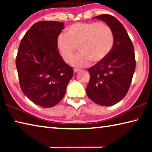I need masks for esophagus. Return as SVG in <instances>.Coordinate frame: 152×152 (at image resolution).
Here are the masks:
<instances>
[{"instance_id":"esophagus-1","label":"esophagus","mask_w":152,"mask_h":152,"mask_svg":"<svg viewBox=\"0 0 152 152\" xmlns=\"http://www.w3.org/2000/svg\"><path fill=\"white\" fill-rule=\"evenodd\" d=\"M80 70H80V69H78V68H74V73H78V72H80Z\"/></svg>"}]
</instances>
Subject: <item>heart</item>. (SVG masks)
<instances>
[{"instance_id":"1","label":"heart","mask_w":152,"mask_h":152,"mask_svg":"<svg viewBox=\"0 0 152 152\" xmlns=\"http://www.w3.org/2000/svg\"><path fill=\"white\" fill-rule=\"evenodd\" d=\"M114 35L110 27L103 23H78L69 26L65 34L57 38L56 46L62 60L70 61L76 47L80 51L71 61L76 67L88 66L91 60L100 62L111 51Z\"/></svg>"}]
</instances>
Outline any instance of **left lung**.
<instances>
[{"mask_svg":"<svg viewBox=\"0 0 152 152\" xmlns=\"http://www.w3.org/2000/svg\"><path fill=\"white\" fill-rule=\"evenodd\" d=\"M106 23L114 35V45L104 60L88 69L90 81L86 94L101 106H112L125 96L135 70L133 43L119 20L110 15L94 17Z\"/></svg>","mask_w":152,"mask_h":152,"instance_id":"obj_1","label":"left lung"}]
</instances>
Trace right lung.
Here are the masks:
<instances>
[{
    "label": "right lung",
    "instance_id": "right-lung-1",
    "mask_svg": "<svg viewBox=\"0 0 152 152\" xmlns=\"http://www.w3.org/2000/svg\"><path fill=\"white\" fill-rule=\"evenodd\" d=\"M64 23L53 20L36 23L20 43L16 67L23 92L33 103L52 107L65 95L73 68L64 61L56 46Z\"/></svg>",
    "mask_w": 152,
    "mask_h": 152
}]
</instances>
